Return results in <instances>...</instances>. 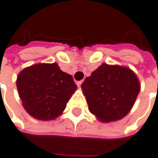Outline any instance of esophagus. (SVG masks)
I'll use <instances>...</instances> for the list:
<instances>
[{
    "label": "esophagus",
    "mask_w": 158,
    "mask_h": 158,
    "mask_svg": "<svg viewBox=\"0 0 158 158\" xmlns=\"http://www.w3.org/2000/svg\"><path fill=\"white\" fill-rule=\"evenodd\" d=\"M82 82H83V81H82V80H80V81H77V86H81V84H82Z\"/></svg>",
    "instance_id": "obj_1"
}]
</instances>
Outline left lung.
Instances as JSON below:
<instances>
[{"instance_id": "1", "label": "left lung", "mask_w": 158, "mask_h": 158, "mask_svg": "<svg viewBox=\"0 0 158 158\" xmlns=\"http://www.w3.org/2000/svg\"><path fill=\"white\" fill-rule=\"evenodd\" d=\"M81 87L89 111L100 121L108 123L127 116L141 86L129 68L102 64L86 78Z\"/></svg>"}]
</instances>
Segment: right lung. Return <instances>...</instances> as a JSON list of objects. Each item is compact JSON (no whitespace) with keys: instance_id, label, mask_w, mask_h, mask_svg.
I'll return each mask as SVG.
<instances>
[{"instance_id":"add662e5","label":"right lung","mask_w":158,"mask_h":158,"mask_svg":"<svg viewBox=\"0 0 158 158\" xmlns=\"http://www.w3.org/2000/svg\"><path fill=\"white\" fill-rule=\"evenodd\" d=\"M17 87L24 110L40 120H52L63 113L77 89L72 75L57 64H38L17 76Z\"/></svg>"}]
</instances>
